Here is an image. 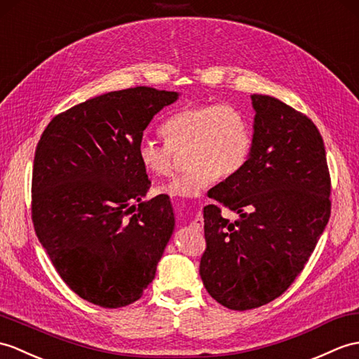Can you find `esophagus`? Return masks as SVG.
<instances>
[{"mask_svg":"<svg viewBox=\"0 0 359 359\" xmlns=\"http://www.w3.org/2000/svg\"><path fill=\"white\" fill-rule=\"evenodd\" d=\"M191 226H193L194 229H202L203 228V217H202V214H197L196 217H194V220L191 222Z\"/></svg>","mask_w":359,"mask_h":359,"instance_id":"34e87169","label":"esophagus"}]
</instances>
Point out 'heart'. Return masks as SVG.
<instances>
[{
  "label": "heart",
  "instance_id": "b5f03b06",
  "mask_svg": "<svg viewBox=\"0 0 359 359\" xmlns=\"http://www.w3.org/2000/svg\"><path fill=\"white\" fill-rule=\"evenodd\" d=\"M165 144L142 140L137 159L149 176H168L174 151L188 148L189 170L159 188L170 197H198L220 177H231L246 165L252 130L246 114L231 104H191L171 114L161 127Z\"/></svg>",
  "mask_w": 359,
  "mask_h": 359
}]
</instances>
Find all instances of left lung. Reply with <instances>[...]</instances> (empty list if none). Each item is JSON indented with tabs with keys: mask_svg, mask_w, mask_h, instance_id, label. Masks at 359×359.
I'll return each mask as SVG.
<instances>
[{
	"mask_svg": "<svg viewBox=\"0 0 359 359\" xmlns=\"http://www.w3.org/2000/svg\"><path fill=\"white\" fill-rule=\"evenodd\" d=\"M251 99L249 159L215 187L217 203L203 210L200 277L208 294L232 311L255 309L287 290L330 217V174L318 128L272 96ZM222 207L241 219H223Z\"/></svg>",
	"mask_w": 359,
	"mask_h": 359,
	"instance_id": "8db88e82",
	"label": "left lung"
}]
</instances>
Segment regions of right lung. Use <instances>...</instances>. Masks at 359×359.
<instances>
[{"instance_id": "1", "label": "right lung", "mask_w": 359, "mask_h": 359, "mask_svg": "<svg viewBox=\"0 0 359 359\" xmlns=\"http://www.w3.org/2000/svg\"><path fill=\"white\" fill-rule=\"evenodd\" d=\"M177 96L151 87L110 91L55 116L36 145V237L65 285L105 309L144 295L174 231L168 196L142 202L151 182L137 147Z\"/></svg>"}]
</instances>
